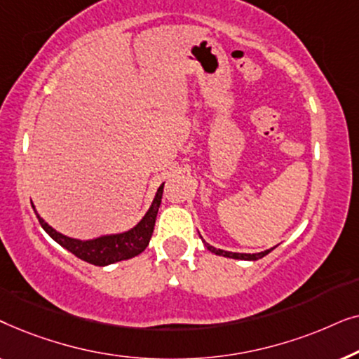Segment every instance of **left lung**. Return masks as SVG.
Instances as JSON below:
<instances>
[{
    "label": "left lung",
    "instance_id": "8db88e82",
    "mask_svg": "<svg viewBox=\"0 0 359 359\" xmlns=\"http://www.w3.org/2000/svg\"><path fill=\"white\" fill-rule=\"evenodd\" d=\"M204 245L205 247H208V250H210V252L212 253H215V255H220V257H227V258H235V259H259V258H263L264 255H268L269 252H271V250H266V252H262V253H253V255H250V253H232V252H224V250H217V248H214V247H210L209 243H205L204 242Z\"/></svg>",
    "mask_w": 359,
    "mask_h": 359
}]
</instances>
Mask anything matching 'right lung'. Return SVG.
I'll return each mask as SVG.
<instances>
[{
  "label": "right lung",
  "instance_id": "1",
  "mask_svg": "<svg viewBox=\"0 0 359 359\" xmlns=\"http://www.w3.org/2000/svg\"><path fill=\"white\" fill-rule=\"evenodd\" d=\"M161 194H163V184L160 186L158 191H156V196L154 203L150 205L149 212L145 214V217L142 219L134 229L127 230L124 233L104 235V237L86 240V242H81V240L70 238L58 233L57 230H53L39 214L37 219L39 222H41L42 229L46 230L58 245H62L63 248H67L68 252H72L75 257L86 263L96 264V266H106V264L122 262V259L134 258L149 247L151 233H154L156 212H158V208L161 204Z\"/></svg>",
  "mask_w": 359,
  "mask_h": 359
}]
</instances>
